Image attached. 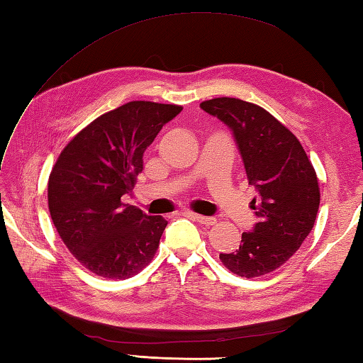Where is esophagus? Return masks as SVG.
Listing matches in <instances>:
<instances>
[{"instance_id": "esophagus-1", "label": "esophagus", "mask_w": 363, "mask_h": 363, "mask_svg": "<svg viewBox=\"0 0 363 363\" xmlns=\"http://www.w3.org/2000/svg\"><path fill=\"white\" fill-rule=\"evenodd\" d=\"M184 215H186V217H189V218H194L198 223H201V225H204V226H212V225H215V223H217V220H215L213 217H203V215H196L194 212H186Z\"/></svg>"}]
</instances>
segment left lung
<instances>
[{"instance_id":"left-lung-1","label":"left lung","mask_w":363,"mask_h":363,"mask_svg":"<svg viewBox=\"0 0 363 363\" xmlns=\"http://www.w3.org/2000/svg\"><path fill=\"white\" fill-rule=\"evenodd\" d=\"M230 129L246 176L259 196L252 199L257 223L242 234L223 264L242 277H259L284 265L311 234L320 207L317 173L298 138L262 107L237 98L199 104Z\"/></svg>"}]
</instances>
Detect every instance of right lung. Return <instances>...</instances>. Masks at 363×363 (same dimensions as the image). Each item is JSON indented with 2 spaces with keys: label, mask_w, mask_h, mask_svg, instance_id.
<instances>
[{
  "label": "right lung",
  "mask_w": 363,
  "mask_h": 363,
  "mask_svg": "<svg viewBox=\"0 0 363 363\" xmlns=\"http://www.w3.org/2000/svg\"><path fill=\"white\" fill-rule=\"evenodd\" d=\"M181 106L130 101L73 137L52 167L48 207L67 248L91 273L126 279L150 264L167 228L121 198L134 189L143 154Z\"/></svg>",
  "instance_id": "add662e5"
}]
</instances>
